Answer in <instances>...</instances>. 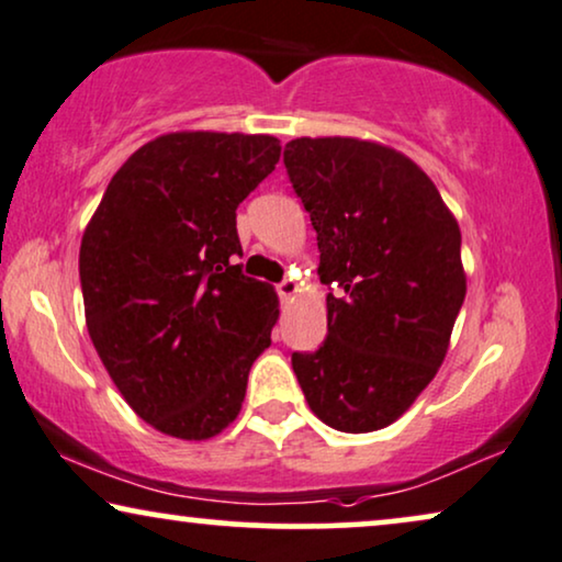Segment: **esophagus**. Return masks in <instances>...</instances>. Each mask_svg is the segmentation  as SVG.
Masks as SVG:
<instances>
[{
  "mask_svg": "<svg viewBox=\"0 0 562 562\" xmlns=\"http://www.w3.org/2000/svg\"><path fill=\"white\" fill-rule=\"evenodd\" d=\"M297 293V285L293 280H282L280 285H277V295H280V301H290Z\"/></svg>",
  "mask_w": 562,
  "mask_h": 562,
  "instance_id": "1",
  "label": "esophagus"
}]
</instances>
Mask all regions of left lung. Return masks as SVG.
<instances>
[{"instance_id": "8db88e82", "label": "left lung", "mask_w": 562, "mask_h": 562, "mask_svg": "<svg viewBox=\"0 0 562 562\" xmlns=\"http://www.w3.org/2000/svg\"><path fill=\"white\" fill-rule=\"evenodd\" d=\"M285 167L331 290L326 341L293 355L297 383L331 429L378 431L445 362L468 290L460 226L422 167L375 140L295 138Z\"/></svg>"}]
</instances>
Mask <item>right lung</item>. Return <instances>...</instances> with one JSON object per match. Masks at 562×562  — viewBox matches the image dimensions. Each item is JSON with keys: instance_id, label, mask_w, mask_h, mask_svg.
Returning a JSON list of instances; mask_svg holds the SVG:
<instances>
[{"instance_id": "1", "label": "right lung", "mask_w": 562, "mask_h": 562, "mask_svg": "<svg viewBox=\"0 0 562 562\" xmlns=\"http://www.w3.org/2000/svg\"><path fill=\"white\" fill-rule=\"evenodd\" d=\"M280 151L274 136L164 133L115 171L81 236L89 339L128 406L169 437L226 429L272 341L280 301L236 265V207Z\"/></svg>"}]
</instances>
